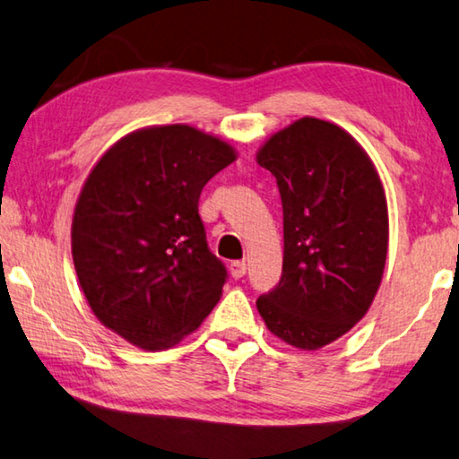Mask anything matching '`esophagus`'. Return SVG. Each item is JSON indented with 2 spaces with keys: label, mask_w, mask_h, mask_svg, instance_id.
Instances as JSON below:
<instances>
[{
  "label": "esophagus",
  "mask_w": 459,
  "mask_h": 459,
  "mask_svg": "<svg viewBox=\"0 0 459 459\" xmlns=\"http://www.w3.org/2000/svg\"><path fill=\"white\" fill-rule=\"evenodd\" d=\"M245 273H247L245 261H232V264H230V275H232V278L241 280Z\"/></svg>",
  "instance_id": "obj_1"
}]
</instances>
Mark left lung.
Returning a JSON list of instances; mask_svg holds the SVG:
<instances>
[{"mask_svg":"<svg viewBox=\"0 0 459 459\" xmlns=\"http://www.w3.org/2000/svg\"><path fill=\"white\" fill-rule=\"evenodd\" d=\"M257 163L283 208L281 280L257 310L275 337L315 351L372 307L388 255L386 194L361 144L312 116L269 136Z\"/></svg>","mask_w":459,"mask_h":459,"instance_id":"1","label":"left lung"}]
</instances>
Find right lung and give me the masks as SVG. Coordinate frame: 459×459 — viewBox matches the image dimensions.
<instances>
[{
	"instance_id": "1",
	"label": "right lung",
	"mask_w": 459,
	"mask_h": 459,
	"mask_svg": "<svg viewBox=\"0 0 459 459\" xmlns=\"http://www.w3.org/2000/svg\"><path fill=\"white\" fill-rule=\"evenodd\" d=\"M237 159L187 125L147 126L114 143L90 171L71 253L98 321L147 351L178 345L222 296L227 269L206 243L202 187Z\"/></svg>"
}]
</instances>
